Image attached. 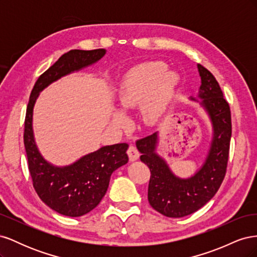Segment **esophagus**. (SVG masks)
<instances>
[{
    "mask_svg": "<svg viewBox=\"0 0 257 257\" xmlns=\"http://www.w3.org/2000/svg\"><path fill=\"white\" fill-rule=\"evenodd\" d=\"M127 154H128L130 161H132V162L138 160V158H139V152L137 150V148L133 145H130L128 149H127Z\"/></svg>",
    "mask_w": 257,
    "mask_h": 257,
    "instance_id": "34e87169",
    "label": "esophagus"
}]
</instances>
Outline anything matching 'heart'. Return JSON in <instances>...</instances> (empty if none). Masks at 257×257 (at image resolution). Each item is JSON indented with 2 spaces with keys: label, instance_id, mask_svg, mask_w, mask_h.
Here are the masks:
<instances>
[{
  "label": "heart",
  "instance_id": "heart-1",
  "mask_svg": "<svg viewBox=\"0 0 257 257\" xmlns=\"http://www.w3.org/2000/svg\"><path fill=\"white\" fill-rule=\"evenodd\" d=\"M163 62H148L136 66L125 76L119 91V104L122 109H131L139 103L142 105V118L146 124H154L164 114L179 83V76L166 71ZM113 122L124 125L125 115L114 112Z\"/></svg>",
  "mask_w": 257,
  "mask_h": 257
}]
</instances>
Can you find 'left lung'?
I'll return each mask as SVG.
<instances>
[{
  "mask_svg": "<svg viewBox=\"0 0 257 257\" xmlns=\"http://www.w3.org/2000/svg\"><path fill=\"white\" fill-rule=\"evenodd\" d=\"M201 84L199 104L205 108L213 127L207 158L196 174L182 179L175 176L167 163L155 152L158 133L136 142L141 161L150 168L148 200L151 207L168 217H182L197 211L211 199L224 180L231 137L230 108L219 82L203 65L198 64ZM192 100H197L191 97Z\"/></svg>",
  "mask_w": 257,
  "mask_h": 257,
  "instance_id": "8db88e82",
  "label": "left lung"
}]
</instances>
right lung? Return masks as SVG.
Wrapping results in <instances>:
<instances>
[{
	"instance_id": "1",
	"label": "right lung",
	"mask_w": 257,
	"mask_h": 257,
	"mask_svg": "<svg viewBox=\"0 0 257 257\" xmlns=\"http://www.w3.org/2000/svg\"><path fill=\"white\" fill-rule=\"evenodd\" d=\"M105 53V49H75L64 53L38 77L27 107L23 142L33 186L46 205L66 216H81L99 204L109 185L111 174L128 161V145L105 146L68 166H53L42 157L36 147L32 127L33 108L40 92L51 82L95 63Z\"/></svg>"
}]
</instances>
